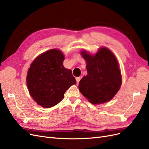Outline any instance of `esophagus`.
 <instances>
[{
  "mask_svg": "<svg viewBox=\"0 0 149 149\" xmlns=\"http://www.w3.org/2000/svg\"><path fill=\"white\" fill-rule=\"evenodd\" d=\"M76 81H77V84H79V81H80V77H76Z\"/></svg>",
  "mask_w": 149,
  "mask_h": 149,
  "instance_id": "1",
  "label": "esophagus"
}]
</instances>
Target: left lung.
Segmentation results:
<instances>
[{
  "label": "left lung",
  "mask_w": 149,
  "mask_h": 149,
  "mask_svg": "<svg viewBox=\"0 0 149 149\" xmlns=\"http://www.w3.org/2000/svg\"><path fill=\"white\" fill-rule=\"evenodd\" d=\"M87 63V75L79 82L80 92L95 104L111 100L121 87L122 77L116 57L105 47L100 48L95 55L81 51Z\"/></svg>",
  "instance_id": "obj_1"
}]
</instances>
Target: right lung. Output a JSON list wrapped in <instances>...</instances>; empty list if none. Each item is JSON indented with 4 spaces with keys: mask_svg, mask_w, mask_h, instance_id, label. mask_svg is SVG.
<instances>
[{
    "mask_svg": "<svg viewBox=\"0 0 149 149\" xmlns=\"http://www.w3.org/2000/svg\"><path fill=\"white\" fill-rule=\"evenodd\" d=\"M62 51L52 49L38 56L28 70V91L38 104L51 108L64 98L70 86L76 84L72 71L63 65Z\"/></svg>",
    "mask_w": 149,
    "mask_h": 149,
    "instance_id": "1",
    "label": "right lung"
}]
</instances>
